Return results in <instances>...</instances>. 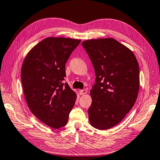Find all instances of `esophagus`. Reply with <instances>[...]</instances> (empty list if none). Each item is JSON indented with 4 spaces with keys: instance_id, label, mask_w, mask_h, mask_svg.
Listing matches in <instances>:
<instances>
[{
    "instance_id": "obj_1",
    "label": "esophagus",
    "mask_w": 160,
    "mask_h": 160,
    "mask_svg": "<svg viewBox=\"0 0 160 160\" xmlns=\"http://www.w3.org/2000/svg\"><path fill=\"white\" fill-rule=\"evenodd\" d=\"M87 92V89H82V90H80L79 91V93L80 95H85Z\"/></svg>"
}]
</instances>
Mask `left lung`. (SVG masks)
I'll return each instance as SVG.
<instances>
[{"label":"left lung","mask_w":160,"mask_h":160,"mask_svg":"<svg viewBox=\"0 0 160 160\" xmlns=\"http://www.w3.org/2000/svg\"><path fill=\"white\" fill-rule=\"evenodd\" d=\"M96 76L91 90L88 119L92 127L108 129L123 119L134 105L140 87L139 66L132 51L112 38L82 43Z\"/></svg>","instance_id":"left-lung-1"}]
</instances>
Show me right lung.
I'll use <instances>...</instances> for the list:
<instances>
[{"mask_svg":"<svg viewBox=\"0 0 160 160\" xmlns=\"http://www.w3.org/2000/svg\"><path fill=\"white\" fill-rule=\"evenodd\" d=\"M81 40L48 38L30 50L21 69L26 101L31 112L52 128L67 124L76 94L62 83L65 64Z\"/></svg>","mask_w":160,"mask_h":160,"instance_id":"add662e5","label":"right lung"}]
</instances>
